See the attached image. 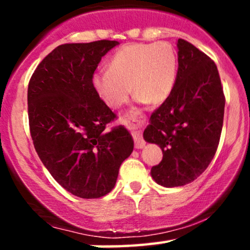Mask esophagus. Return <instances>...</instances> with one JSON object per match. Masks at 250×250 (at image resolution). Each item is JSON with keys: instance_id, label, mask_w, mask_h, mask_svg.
I'll use <instances>...</instances> for the list:
<instances>
[{"instance_id": "1", "label": "esophagus", "mask_w": 250, "mask_h": 250, "mask_svg": "<svg viewBox=\"0 0 250 250\" xmlns=\"http://www.w3.org/2000/svg\"><path fill=\"white\" fill-rule=\"evenodd\" d=\"M123 122H125L131 130V134H133L135 141V148L142 149L146 146L145 140L142 139L141 130H140V128H141L143 125V117L140 115L139 113L131 111L130 114H128V115L123 119Z\"/></svg>"}]
</instances>
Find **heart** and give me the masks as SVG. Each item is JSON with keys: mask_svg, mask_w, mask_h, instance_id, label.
Returning a JSON list of instances; mask_svg holds the SVG:
<instances>
[{"mask_svg": "<svg viewBox=\"0 0 250 250\" xmlns=\"http://www.w3.org/2000/svg\"><path fill=\"white\" fill-rule=\"evenodd\" d=\"M177 69V54L170 43H129L110 57L108 70L94 75L93 84L110 108L121 107L131 89L139 102L160 104L170 96Z\"/></svg>", "mask_w": 250, "mask_h": 250, "instance_id": "obj_1", "label": "heart"}]
</instances>
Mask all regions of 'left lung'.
I'll list each match as a JSON object with an SVG mask.
<instances>
[{"instance_id":"obj_1","label":"left lung","mask_w":250,"mask_h":250,"mask_svg":"<svg viewBox=\"0 0 250 250\" xmlns=\"http://www.w3.org/2000/svg\"><path fill=\"white\" fill-rule=\"evenodd\" d=\"M177 49L175 87L143 131L146 142L162 149V161L150 174L167 188L193 182L207 169L219 146L226 103L216 64L182 39Z\"/></svg>"}]
</instances>
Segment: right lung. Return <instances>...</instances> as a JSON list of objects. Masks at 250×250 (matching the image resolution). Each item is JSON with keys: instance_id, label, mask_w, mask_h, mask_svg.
I'll use <instances>...</instances> for the list:
<instances>
[{"instance_id": "right-lung-1", "label": "right lung", "mask_w": 250, "mask_h": 250, "mask_svg": "<svg viewBox=\"0 0 250 250\" xmlns=\"http://www.w3.org/2000/svg\"><path fill=\"white\" fill-rule=\"evenodd\" d=\"M117 44L101 40L59 45L37 65L28 85L36 153L56 182L82 199L110 193L134 149L123 125L107 130L115 114L93 84L101 59Z\"/></svg>"}]
</instances>
